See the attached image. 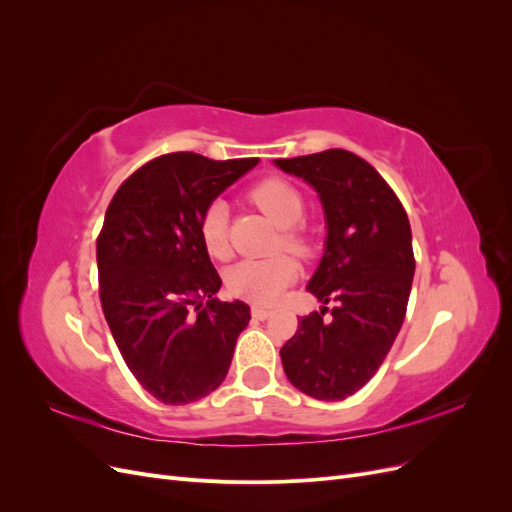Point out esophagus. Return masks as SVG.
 Segmentation results:
<instances>
[{"instance_id":"obj_1","label":"esophagus","mask_w":512,"mask_h":512,"mask_svg":"<svg viewBox=\"0 0 512 512\" xmlns=\"http://www.w3.org/2000/svg\"><path fill=\"white\" fill-rule=\"evenodd\" d=\"M273 312H271V309H265V307H258V305H254L252 307V316L256 318V320H267L269 316H271Z\"/></svg>"}]
</instances>
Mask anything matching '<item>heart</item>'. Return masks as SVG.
I'll return each instance as SVG.
<instances>
[{"label":"heart","mask_w":512,"mask_h":512,"mask_svg":"<svg viewBox=\"0 0 512 512\" xmlns=\"http://www.w3.org/2000/svg\"><path fill=\"white\" fill-rule=\"evenodd\" d=\"M254 203L282 228H288L284 243L292 252L305 254L307 241L297 226L305 215L303 196L297 188L282 179H265L252 190ZM200 239L205 250L215 258L228 256V213L222 200H215L200 220ZM297 262L290 256H275L267 260H241L226 273L230 294L256 305H271L282 297V292L297 280Z\"/></svg>","instance_id":"obj_1"}]
</instances>
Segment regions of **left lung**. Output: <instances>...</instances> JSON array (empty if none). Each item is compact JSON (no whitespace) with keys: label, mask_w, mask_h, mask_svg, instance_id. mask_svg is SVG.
I'll use <instances>...</instances> for the list:
<instances>
[{"label":"left lung","mask_w":512,"mask_h":512,"mask_svg":"<svg viewBox=\"0 0 512 512\" xmlns=\"http://www.w3.org/2000/svg\"><path fill=\"white\" fill-rule=\"evenodd\" d=\"M312 185L324 211V252L307 290L326 308L303 316L282 346L288 380L314 399L339 401L371 380L404 324L414 277L412 230L378 170L344 149L273 160Z\"/></svg>","instance_id":"obj_1"}]
</instances>
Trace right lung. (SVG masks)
Returning a JSON list of instances; mask_svg holds the SVG:
<instances>
[{
	"mask_svg": "<svg viewBox=\"0 0 512 512\" xmlns=\"http://www.w3.org/2000/svg\"><path fill=\"white\" fill-rule=\"evenodd\" d=\"M256 164L168 153L138 168L106 209L96 243L104 318L134 378L162 404L218 389L252 318L247 303L213 297L222 280L200 220Z\"/></svg>",
	"mask_w": 512,
	"mask_h": 512,
	"instance_id": "add662e5",
	"label": "right lung"
}]
</instances>
